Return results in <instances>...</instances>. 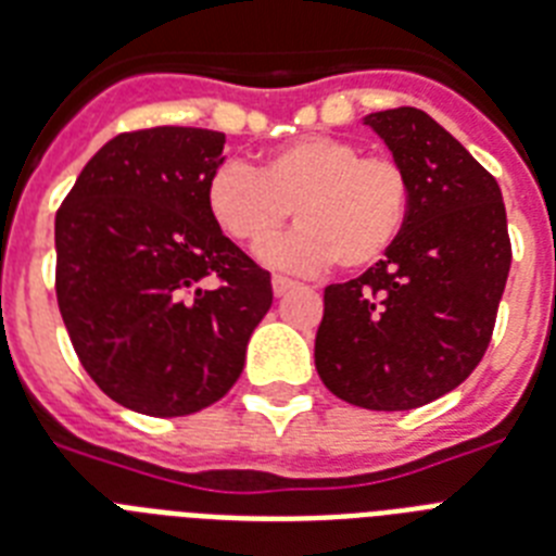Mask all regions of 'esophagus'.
<instances>
[{
    "instance_id": "34e87169",
    "label": "esophagus",
    "mask_w": 556,
    "mask_h": 556,
    "mask_svg": "<svg viewBox=\"0 0 556 556\" xmlns=\"http://www.w3.org/2000/svg\"><path fill=\"white\" fill-rule=\"evenodd\" d=\"M292 289H298L295 281H289V278H281V275H275L273 278V292L278 298H283L287 292H292Z\"/></svg>"
}]
</instances>
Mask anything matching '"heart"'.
Masks as SVG:
<instances>
[{
  "instance_id": "1",
  "label": "heart",
  "mask_w": 556,
  "mask_h": 556,
  "mask_svg": "<svg viewBox=\"0 0 556 556\" xmlns=\"http://www.w3.org/2000/svg\"><path fill=\"white\" fill-rule=\"evenodd\" d=\"M206 213L224 236L264 247L287 224L301 227L261 252L275 269L318 273L338 261L366 269L401 241L412 210V178L392 155L329 132H309L269 150L258 169L224 162L206 176Z\"/></svg>"
}]
</instances>
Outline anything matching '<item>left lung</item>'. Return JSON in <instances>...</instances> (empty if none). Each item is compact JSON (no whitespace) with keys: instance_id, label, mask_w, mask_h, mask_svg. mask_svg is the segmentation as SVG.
<instances>
[{"instance_id":"8db88e82","label":"left lung","mask_w":556,"mask_h":556,"mask_svg":"<svg viewBox=\"0 0 556 556\" xmlns=\"http://www.w3.org/2000/svg\"><path fill=\"white\" fill-rule=\"evenodd\" d=\"M366 124L412 178L387 258L324 289L315 369L352 406L403 412L460 387L483 361L511 267L503 192L460 141L417 108Z\"/></svg>"}]
</instances>
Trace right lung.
<instances>
[{
  "label": "right lung",
  "mask_w": 556,
  "mask_h": 556,
  "mask_svg": "<svg viewBox=\"0 0 556 556\" xmlns=\"http://www.w3.org/2000/svg\"><path fill=\"white\" fill-rule=\"evenodd\" d=\"M224 132H118L56 213V301L81 366L150 417L222 401L273 306L269 273L206 213Z\"/></svg>",
  "instance_id": "right-lung-1"
}]
</instances>
